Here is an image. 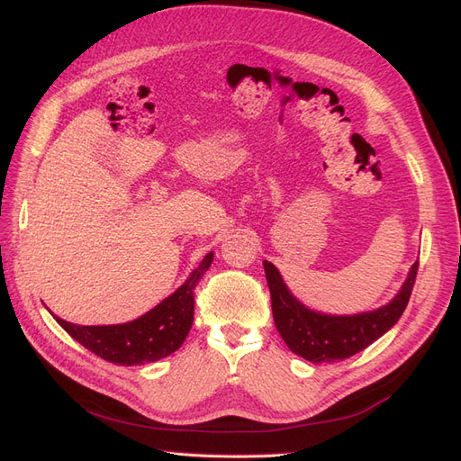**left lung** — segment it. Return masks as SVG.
<instances>
[{
    "mask_svg": "<svg viewBox=\"0 0 461 461\" xmlns=\"http://www.w3.org/2000/svg\"><path fill=\"white\" fill-rule=\"evenodd\" d=\"M418 264L420 262H413L404 285L391 303L377 310L362 312V314L333 316L304 306L289 291L276 266L264 260L276 328L285 345L308 362L321 364L350 358L387 333L402 316L415 284Z\"/></svg>",
    "mask_w": 461,
    "mask_h": 461,
    "instance_id": "obj_1",
    "label": "left lung"
}]
</instances>
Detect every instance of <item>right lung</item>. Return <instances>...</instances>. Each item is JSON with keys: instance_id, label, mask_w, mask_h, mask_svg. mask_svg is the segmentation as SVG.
Segmentation results:
<instances>
[{"instance_id": "1", "label": "right lung", "mask_w": 461, "mask_h": 461, "mask_svg": "<svg viewBox=\"0 0 461 461\" xmlns=\"http://www.w3.org/2000/svg\"><path fill=\"white\" fill-rule=\"evenodd\" d=\"M209 252L184 284L141 318L116 325H77L55 316L57 323L82 347L118 366H141L167 358L184 345L193 323L195 287L211 268Z\"/></svg>"}]
</instances>
